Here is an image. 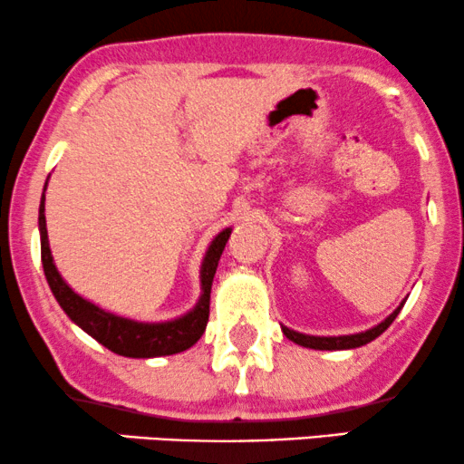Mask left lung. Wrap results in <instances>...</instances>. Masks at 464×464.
I'll list each match as a JSON object with an SVG mask.
<instances>
[{
	"label": "left lung",
	"instance_id": "obj_1",
	"mask_svg": "<svg viewBox=\"0 0 464 464\" xmlns=\"http://www.w3.org/2000/svg\"><path fill=\"white\" fill-rule=\"evenodd\" d=\"M403 304H405V302H401V306H399L391 316H386V319H384L382 323H380V325L367 329V332H361V334L338 335V338H335V335H334V338H323V335L297 334V332H294V329H289V327H283V334L287 335V338H289L291 342H295V344L306 346V348H314V351H346V348L363 346V344H367V342L376 340L378 335L382 334V332H386L391 323L395 321V316L399 314V310L403 308Z\"/></svg>",
	"mask_w": 464,
	"mask_h": 464
}]
</instances>
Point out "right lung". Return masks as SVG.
<instances>
[{
	"label": "right lung",
	"instance_id": "obj_1",
	"mask_svg": "<svg viewBox=\"0 0 464 464\" xmlns=\"http://www.w3.org/2000/svg\"><path fill=\"white\" fill-rule=\"evenodd\" d=\"M46 192V188H44ZM44 200L40 202V238H42V264L44 275L53 289L56 302L65 310V314L75 325H80L88 335H92L99 344L110 348L111 353L122 354V357L132 359H150V357H164V354H175L188 351L200 340L205 334L208 321V302H211V285L215 270H218L219 257L224 253V246L230 238V227L219 232L208 246L205 262L200 270L202 295L196 306L188 314L179 316L175 321L164 323H139L124 319V316L111 314L107 310L94 306L92 302L75 294L69 285L63 281V276L56 270L53 262V253L48 245V230H46V215H44Z\"/></svg>",
	"mask_w": 464,
	"mask_h": 464
}]
</instances>
